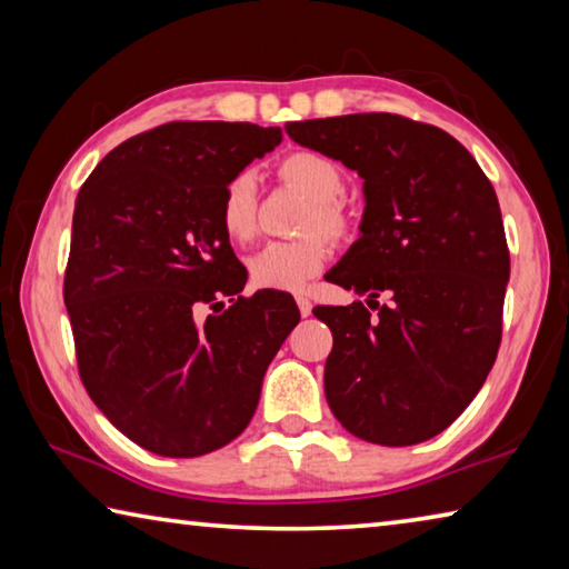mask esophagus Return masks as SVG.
<instances>
[{"label": "esophagus", "mask_w": 569, "mask_h": 569, "mask_svg": "<svg viewBox=\"0 0 569 569\" xmlns=\"http://www.w3.org/2000/svg\"><path fill=\"white\" fill-rule=\"evenodd\" d=\"M296 303H298V311H301V316H311V298L308 296H296Z\"/></svg>", "instance_id": "1"}]
</instances>
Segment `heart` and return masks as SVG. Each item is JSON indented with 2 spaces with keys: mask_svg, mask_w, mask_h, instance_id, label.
<instances>
[{
  "mask_svg": "<svg viewBox=\"0 0 569 569\" xmlns=\"http://www.w3.org/2000/svg\"><path fill=\"white\" fill-rule=\"evenodd\" d=\"M276 176L288 188L311 198L301 220V240H276L248 261L250 281L271 291H301L329 261V246L316 232L341 243L353 233V216L341 200L343 170L319 150H291L278 160ZM220 226L236 243H248L258 233V186L248 170L236 172L220 192Z\"/></svg>",
  "mask_w": 569,
  "mask_h": 569,
  "instance_id": "1",
  "label": "heart"
}]
</instances>
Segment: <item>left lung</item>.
Returning a JSON list of instances; mask_svg holds the SVG:
<instances>
[{
  "label": "left lung",
  "mask_w": 569,
  "mask_h": 569,
  "mask_svg": "<svg viewBox=\"0 0 569 569\" xmlns=\"http://www.w3.org/2000/svg\"><path fill=\"white\" fill-rule=\"evenodd\" d=\"M286 132L363 178L361 238L329 278L378 313L361 301L313 308L333 333L326 401L371 445L437 437L477 397L502 341L509 248L492 182L449 132L403 114L286 122Z\"/></svg>",
  "instance_id": "obj_1"
}]
</instances>
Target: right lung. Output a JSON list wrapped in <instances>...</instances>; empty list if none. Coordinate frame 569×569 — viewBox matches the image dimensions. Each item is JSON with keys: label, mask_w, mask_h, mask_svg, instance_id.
I'll return each instance as SVG.
<instances>
[{"label": "right lung", "mask_w": 569, "mask_h": 569, "mask_svg": "<svg viewBox=\"0 0 569 569\" xmlns=\"http://www.w3.org/2000/svg\"><path fill=\"white\" fill-rule=\"evenodd\" d=\"M281 138L250 122H166L108 152L77 196L64 271L77 369L152 455L233 441L301 319L281 291L240 296L248 276L220 226L226 182Z\"/></svg>", "instance_id": "right-lung-1"}]
</instances>
